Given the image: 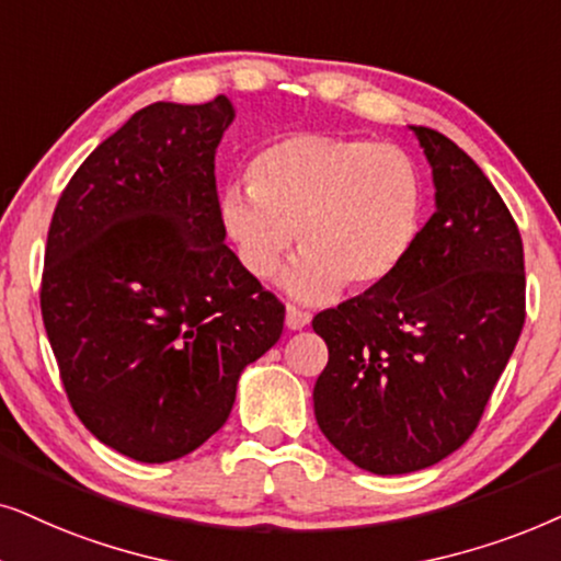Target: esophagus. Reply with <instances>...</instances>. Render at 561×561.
<instances>
[{"instance_id":"1","label":"esophagus","mask_w":561,"mask_h":561,"mask_svg":"<svg viewBox=\"0 0 561 561\" xmlns=\"http://www.w3.org/2000/svg\"><path fill=\"white\" fill-rule=\"evenodd\" d=\"M285 323H287L289 331H302V328L310 323V312H305V310H300V308H295V305H287Z\"/></svg>"}]
</instances>
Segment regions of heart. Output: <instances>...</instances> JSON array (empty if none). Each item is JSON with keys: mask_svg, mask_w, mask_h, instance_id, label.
<instances>
[{"mask_svg": "<svg viewBox=\"0 0 561 561\" xmlns=\"http://www.w3.org/2000/svg\"><path fill=\"white\" fill-rule=\"evenodd\" d=\"M249 179L222 190V230L256 279L276 274L295 236L302 253L282 285L302 302H323L343 285L375 293L421 238L423 171L400 146L295 133L261 148Z\"/></svg>", "mask_w": 561, "mask_h": 561, "instance_id": "heart-1", "label": "heart"}]
</instances>
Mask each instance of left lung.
Returning <instances> with one entry per match:
<instances>
[{
  "label": "left lung",
  "instance_id": "1",
  "mask_svg": "<svg viewBox=\"0 0 561 561\" xmlns=\"http://www.w3.org/2000/svg\"><path fill=\"white\" fill-rule=\"evenodd\" d=\"M410 130L436 213L392 282L312 318L328 346L316 421L375 474L417 472L472 436L526 320L524 243L503 197L454 140Z\"/></svg>",
  "mask_w": 561,
  "mask_h": 561
}]
</instances>
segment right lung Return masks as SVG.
<instances>
[{
	"label": "right lung",
	"instance_id": "right-lung-1",
	"mask_svg": "<svg viewBox=\"0 0 561 561\" xmlns=\"http://www.w3.org/2000/svg\"><path fill=\"white\" fill-rule=\"evenodd\" d=\"M236 110L153 102L102 140L58 199L41 310L79 421L163 465L228 421L285 305L226 245L215 151Z\"/></svg>",
	"mask_w": 561,
	"mask_h": 561
}]
</instances>
